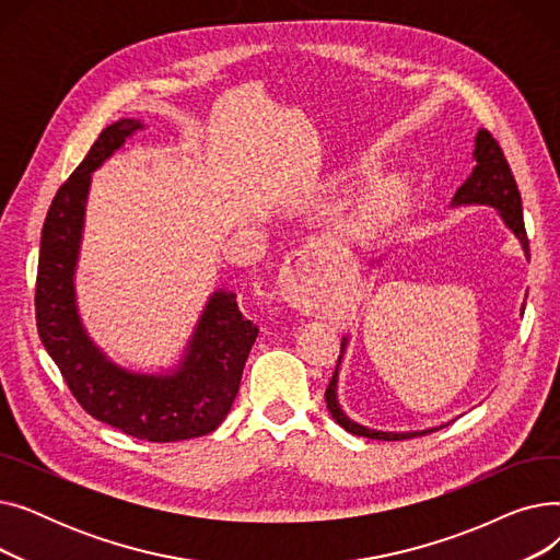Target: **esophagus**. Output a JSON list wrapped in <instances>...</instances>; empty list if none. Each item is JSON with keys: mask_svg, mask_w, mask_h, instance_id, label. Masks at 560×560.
<instances>
[{"mask_svg": "<svg viewBox=\"0 0 560 560\" xmlns=\"http://www.w3.org/2000/svg\"><path fill=\"white\" fill-rule=\"evenodd\" d=\"M322 260H325L322 252L315 245H308L292 254L281 272L283 298L304 313H311L315 306V285L322 277V270H325Z\"/></svg>", "mask_w": 560, "mask_h": 560, "instance_id": "34e87169", "label": "esophagus"}]
</instances>
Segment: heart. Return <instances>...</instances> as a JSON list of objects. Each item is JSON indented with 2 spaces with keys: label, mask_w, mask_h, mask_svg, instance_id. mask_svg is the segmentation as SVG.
I'll return each instance as SVG.
<instances>
[{
  "label": "heart",
  "mask_w": 560,
  "mask_h": 560,
  "mask_svg": "<svg viewBox=\"0 0 560 560\" xmlns=\"http://www.w3.org/2000/svg\"><path fill=\"white\" fill-rule=\"evenodd\" d=\"M384 203H386V192H378V197H374V201L370 203V209H368V213H370V215H365V218H372V215H374V213H376Z\"/></svg>",
  "instance_id": "1"
}]
</instances>
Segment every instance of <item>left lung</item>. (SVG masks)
<instances>
[{
  "instance_id": "obj_1",
  "label": "left lung",
  "mask_w": 560,
  "mask_h": 560,
  "mask_svg": "<svg viewBox=\"0 0 560 560\" xmlns=\"http://www.w3.org/2000/svg\"><path fill=\"white\" fill-rule=\"evenodd\" d=\"M475 159H477V167L472 170V174H469V179L458 188V192L454 197V203H488V206H494L499 215H502V220L506 222V226L517 235V241L522 243L524 254L528 256V238H526L524 218H522V197H520V190H517V184H515V176L511 172V165H509V161L502 152V147H499V142L486 129H481L477 133ZM345 345H347V338L342 340L340 351L345 349ZM340 359H338V365H340ZM336 388H338V368H336V372L329 381L325 399H327V408H329V413L334 416V420L349 433L363 435V438H374V440H408V438L427 435V433L438 431V429H429V431H410V433H390V431L365 429L357 422H351L342 413V408L338 406V399H336Z\"/></svg>"
}]
</instances>
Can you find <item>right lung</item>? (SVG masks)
<instances>
[{
    "instance_id": "add662e5",
    "label": "right lung",
    "mask_w": 560,
    "mask_h": 560,
    "mask_svg": "<svg viewBox=\"0 0 560 560\" xmlns=\"http://www.w3.org/2000/svg\"><path fill=\"white\" fill-rule=\"evenodd\" d=\"M138 129H142L138 120L106 127L58 188L43 224L36 325L47 354L88 416L150 443H176L222 424L238 395L258 327L241 313L233 292L218 290L197 322L179 370L165 376L138 374L110 363L85 336L72 281L91 172Z\"/></svg>"
}]
</instances>
